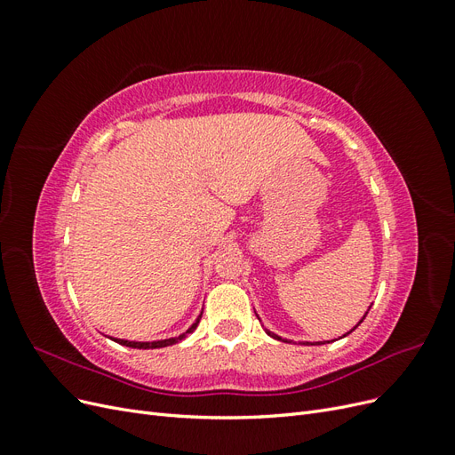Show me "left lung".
Masks as SVG:
<instances>
[{
    "label": "left lung",
    "mask_w": 455,
    "mask_h": 455,
    "mask_svg": "<svg viewBox=\"0 0 455 455\" xmlns=\"http://www.w3.org/2000/svg\"><path fill=\"white\" fill-rule=\"evenodd\" d=\"M364 316H366V315H364ZM267 334H269V336H271V338H275V339H281V338H279V336H275V334H271V332H269V330H267Z\"/></svg>",
    "instance_id": "obj_1"
}]
</instances>
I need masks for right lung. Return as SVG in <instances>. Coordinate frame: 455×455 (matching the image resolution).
<instances>
[{
	"label": "right lung",
	"instance_id": "obj_1",
	"mask_svg": "<svg viewBox=\"0 0 455 455\" xmlns=\"http://www.w3.org/2000/svg\"><path fill=\"white\" fill-rule=\"evenodd\" d=\"M203 315V313H201ZM201 315H199V319L191 324V328H188V332H184L182 336H178V338H171V339H161V341H127V339H114V341H117V343H121V346H127V347H134V349H159V347H167V346H172V343H178L180 339H184L188 334H191L194 332V330L197 328V324H199V321H201Z\"/></svg>",
	"mask_w": 455,
	"mask_h": 455
}]
</instances>
